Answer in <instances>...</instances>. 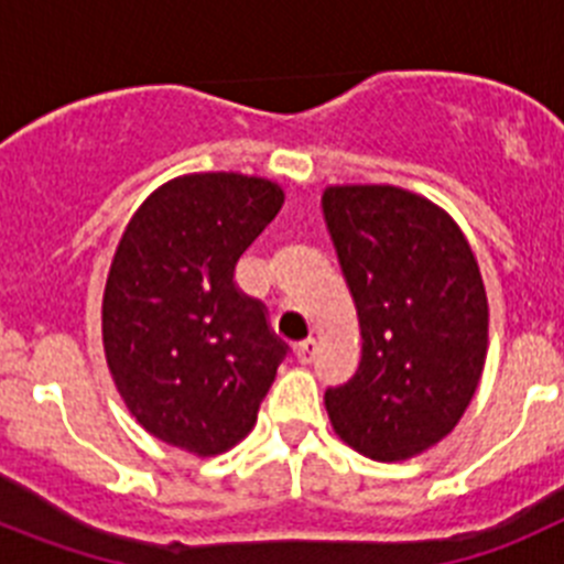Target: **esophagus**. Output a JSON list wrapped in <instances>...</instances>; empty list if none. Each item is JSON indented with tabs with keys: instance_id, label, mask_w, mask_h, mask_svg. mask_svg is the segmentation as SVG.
<instances>
[{
	"instance_id": "esophagus-1",
	"label": "esophagus",
	"mask_w": 564,
	"mask_h": 564,
	"mask_svg": "<svg viewBox=\"0 0 564 564\" xmlns=\"http://www.w3.org/2000/svg\"><path fill=\"white\" fill-rule=\"evenodd\" d=\"M316 350H318V341L316 338H307V341H302V344H296V358L302 364H311L313 361V356H316Z\"/></svg>"
}]
</instances>
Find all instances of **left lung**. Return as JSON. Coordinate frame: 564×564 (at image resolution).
<instances>
[{
    "label": "left lung",
    "mask_w": 564,
    "mask_h": 564,
    "mask_svg": "<svg viewBox=\"0 0 564 564\" xmlns=\"http://www.w3.org/2000/svg\"><path fill=\"white\" fill-rule=\"evenodd\" d=\"M322 214L361 327V364L325 392L327 417L364 457L410 460L455 430L480 383V265L455 217L410 188L327 186Z\"/></svg>",
    "instance_id": "left-lung-1"
}]
</instances>
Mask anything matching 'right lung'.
Here are the masks:
<instances>
[{
	"mask_svg": "<svg viewBox=\"0 0 564 564\" xmlns=\"http://www.w3.org/2000/svg\"><path fill=\"white\" fill-rule=\"evenodd\" d=\"M285 203L239 172H192L154 188L123 228L101 299L115 390L143 430L197 457L253 430L288 347L234 285V265Z\"/></svg>",
	"mask_w": 564,
	"mask_h": 564,
	"instance_id": "right-lung-1",
	"label": "right lung"
}]
</instances>
